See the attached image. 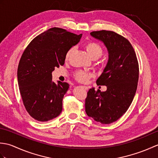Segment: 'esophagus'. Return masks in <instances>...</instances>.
<instances>
[{
    "label": "esophagus",
    "instance_id": "1",
    "mask_svg": "<svg viewBox=\"0 0 158 158\" xmlns=\"http://www.w3.org/2000/svg\"><path fill=\"white\" fill-rule=\"evenodd\" d=\"M81 87H82V88H83V89H85V90H88V87H87V86H85V85H82Z\"/></svg>",
    "mask_w": 158,
    "mask_h": 158
}]
</instances>
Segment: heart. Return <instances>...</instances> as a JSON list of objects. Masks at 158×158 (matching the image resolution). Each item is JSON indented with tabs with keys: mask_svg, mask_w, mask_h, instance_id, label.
<instances>
[{
	"mask_svg": "<svg viewBox=\"0 0 158 158\" xmlns=\"http://www.w3.org/2000/svg\"><path fill=\"white\" fill-rule=\"evenodd\" d=\"M85 49L88 52V54L94 58H98L100 56H101L103 53V49L102 46L100 45L99 43L94 42V41H89L86 43L85 45ZM74 48H72L68 50V52L66 53L65 58L66 60H68L70 56H71L72 53L73 52ZM75 79L80 82L85 83L88 81V80L94 77V75L92 73H89L87 71H83V70H79L77 71L75 74Z\"/></svg>",
	"mask_w": 158,
	"mask_h": 158,
	"instance_id": "heart-1",
	"label": "heart"
}]
</instances>
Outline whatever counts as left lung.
Instances as JSON below:
<instances>
[{"label":"left lung","mask_w":158,"mask_h":158,"mask_svg":"<svg viewBox=\"0 0 158 158\" xmlns=\"http://www.w3.org/2000/svg\"><path fill=\"white\" fill-rule=\"evenodd\" d=\"M94 38L103 42L109 52V60L96 83L106 85L105 92L89 89L85 99V112L102 124L119 119L132 103L139 77L136 53L127 39L109 31L90 32Z\"/></svg>","instance_id":"8db88e82"}]
</instances>
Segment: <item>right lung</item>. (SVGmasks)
Returning <instances> with one entry per match:
<instances>
[{
    "label": "right lung",
    "mask_w": 158,
    "mask_h": 158,
    "mask_svg": "<svg viewBox=\"0 0 158 158\" xmlns=\"http://www.w3.org/2000/svg\"><path fill=\"white\" fill-rule=\"evenodd\" d=\"M81 36L62 28H50L36 36L22 53L18 68L20 94L29 115L39 122H48L61 113L69 85L53 82L52 73L64 65L66 52Z\"/></svg>",
    "instance_id": "1"
}]
</instances>
